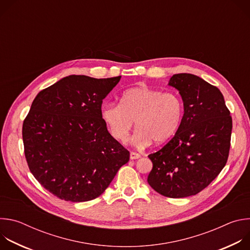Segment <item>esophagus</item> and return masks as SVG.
I'll list each match as a JSON object with an SVG mask.
<instances>
[{
    "instance_id": "esophagus-1",
    "label": "esophagus",
    "mask_w": 250,
    "mask_h": 250,
    "mask_svg": "<svg viewBox=\"0 0 250 250\" xmlns=\"http://www.w3.org/2000/svg\"><path fill=\"white\" fill-rule=\"evenodd\" d=\"M130 159H138L140 157V155L136 152H130V155H129Z\"/></svg>"
}]
</instances>
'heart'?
<instances>
[{"label":"heart","mask_w":250,"mask_h":250,"mask_svg":"<svg viewBox=\"0 0 250 250\" xmlns=\"http://www.w3.org/2000/svg\"><path fill=\"white\" fill-rule=\"evenodd\" d=\"M101 116L119 141L127 139L134 122L137 130L132 139L137 146H146L151 141L162 145L175 135L181 125L183 102L175 93L138 86L124 92L120 104L103 105Z\"/></svg>","instance_id":"obj_1"}]
</instances>
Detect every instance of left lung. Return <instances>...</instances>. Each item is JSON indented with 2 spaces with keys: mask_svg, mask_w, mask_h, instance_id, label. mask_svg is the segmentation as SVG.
I'll use <instances>...</instances> for the list:
<instances>
[{
  "mask_svg": "<svg viewBox=\"0 0 250 250\" xmlns=\"http://www.w3.org/2000/svg\"><path fill=\"white\" fill-rule=\"evenodd\" d=\"M168 86L179 92L184 115L175 135L149 154L153 167L147 182L169 198H185L205 189L225 167L232 120L221 91L199 76L173 75Z\"/></svg>",
  "mask_w": 250,
  "mask_h": 250,
  "instance_id": "1",
  "label": "left lung"
}]
</instances>
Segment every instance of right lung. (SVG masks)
I'll return each mask as SVG.
<instances>
[{
    "mask_svg": "<svg viewBox=\"0 0 250 250\" xmlns=\"http://www.w3.org/2000/svg\"><path fill=\"white\" fill-rule=\"evenodd\" d=\"M121 76L70 75L41 91L22 125L30 172L61 200L86 202L101 196L129 152L108 131L103 100Z\"/></svg>",
    "mask_w": 250,
    "mask_h": 250,
    "instance_id": "add662e5",
    "label": "right lung"
}]
</instances>
